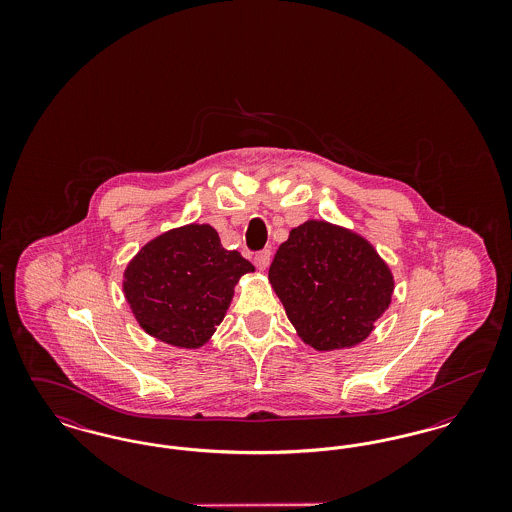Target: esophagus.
I'll return each mask as SVG.
<instances>
[{
    "instance_id": "34e87169",
    "label": "esophagus",
    "mask_w": 512,
    "mask_h": 512,
    "mask_svg": "<svg viewBox=\"0 0 512 512\" xmlns=\"http://www.w3.org/2000/svg\"><path fill=\"white\" fill-rule=\"evenodd\" d=\"M270 261H272L270 249H265V251H261V253L255 255V267L259 268V270H267Z\"/></svg>"
}]
</instances>
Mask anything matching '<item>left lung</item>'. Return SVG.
Listing matches in <instances>:
<instances>
[{"label":"left lung","instance_id":"left-lung-1","mask_svg":"<svg viewBox=\"0 0 512 512\" xmlns=\"http://www.w3.org/2000/svg\"><path fill=\"white\" fill-rule=\"evenodd\" d=\"M268 280L299 338L317 351L365 341L395 288L390 267L368 240L326 220L290 230Z\"/></svg>","mask_w":512,"mask_h":512}]
</instances>
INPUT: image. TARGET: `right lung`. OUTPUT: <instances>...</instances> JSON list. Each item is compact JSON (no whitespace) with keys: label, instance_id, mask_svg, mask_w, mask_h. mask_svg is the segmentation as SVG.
<instances>
[{"label":"right lung","instance_id":"1","mask_svg":"<svg viewBox=\"0 0 512 512\" xmlns=\"http://www.w3.org/2000/svg\"><path fill=\"white\" fill-rule=\"evenodd\" d=\"M255 267L220 244L211 224H186L147 242L124 268L122 292L142 330L182 349L211 340L240 278Z\"/></svg>","mask_w":512,"mask_h":512}]
</instances>
